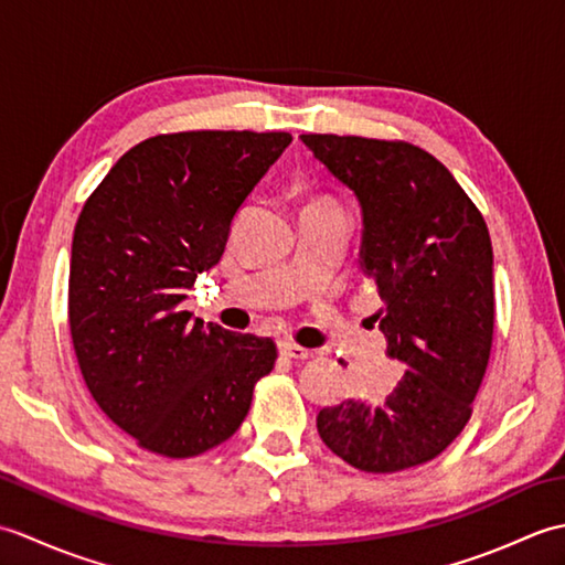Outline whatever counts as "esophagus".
Listing matches in <instances>:
<instances>
[{"instance_id": "esophagus-1", "label": "esophagus", "mask_w": 565, "mask_h": 565, "mask_svg": "<svg viewBox=\"0 0 565 565\" xmlns=\"http://www.w3.org/2000/svg\"><path fill=\"white\" fill-rule=\"evenodd\" d=\"M279 352H281L284 356H289V359H308V356H310V350H306V347L291 344V342H281V344H279Z\"/></svg>"}]
</instances>
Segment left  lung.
Returning a JSON list of instances; mask_svg holds the SVG:
<instances>
[{"label": "left lung", "mask_w": 565, "mask_h": 565, "mask_svg": "<svg viewBox=\"0 0 565 565\" xmlns=\"http://www.w3.org/2000/svg\"><path fill=\"white\" fill-rule=\"evenodd\" d=\"M362 206L359 269L379 286L374 316L405 374L381 403L318 413V435L366 473L439 456L471 417L493 344V245L451 172L411 142L301 136ZM340 364H344L340 359Z\"/></svg>", "instance_id": "8db88e82"}]
</instances>
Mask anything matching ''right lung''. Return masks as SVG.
<instances>
[{"label":"right lung","instance_id":"right-lung-1","mask_svg":"<svg viewBox=\"0 0 565 565\" xmlns=\"http://www.w3.org/2000/svg\"><path fill=\"white\" fill-rule=\"evenodd\" d=\"M289 142L252 130L154 136L84 203L70 259L72 344L92 398L142 449L189 459L218 447L274 369L269 338L203 326L182 301Z\"/></svg>","mask_w":565,"mask_h":565}]
</instances>
